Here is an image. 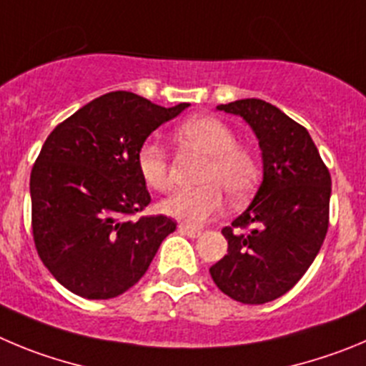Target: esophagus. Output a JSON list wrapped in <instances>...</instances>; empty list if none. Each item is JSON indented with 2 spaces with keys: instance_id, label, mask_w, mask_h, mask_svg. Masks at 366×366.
Listing matches in <instances>:
<instances>
[{
  "instance_id": "34e87169",
  "label": "esophagus",
  "mask_w": 366,
  "mask_h": 366,
  "mask_svg": "<svg viewBox=\"0 0 366 366\" xmlns=\"http://www.w3.org/2000/svg\"><path fill=\"white\" fill-rule=\"evenodd\" d=\"M179 229H180V233L182 234H186V237H189V238H199L200 234H202V231L200 229H194V227H189V225H179Z\"/></svg>"
}]
</instances>
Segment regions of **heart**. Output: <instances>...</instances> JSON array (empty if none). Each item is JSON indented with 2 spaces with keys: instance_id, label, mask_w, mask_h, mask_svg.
<instances>
[{
  "instance_id": "heart-1",
  "label": "heart",
  "mask_w": 366,
  "mask_h": 366,
  "mask_svg": "<svg viewBox=\"0 0 366 366\" xmlns=\"http://www.w3.org/2000/svg\"><path fill=\"white\" fill-rule=\"evenodd\" d=\"M175 135L182 144L206 155L199 175L200 187L179 191L160 206L164 214L184 225L206 224L225 204V194L234 204L249 199L260 179V164L252 152L237 142V133L213 115H197L177 126ZM137 172L144 184L159 193L172 189V167L159 142L146 141L135 155Z\"/></svg>"
}]
</instances>
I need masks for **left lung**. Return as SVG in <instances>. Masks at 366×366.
Returning <instances> with one entry per match:
<instances>
[{
  "label": "left lung",
  "mask_w": 366,
  "mask_h": 366,
  "mask_svg": "<svg viewBox=\"0 0 366 366\" xmlns=\"http://www.w3.org/2000/svg\"><path fill=\"white\" fill-rule=\"evenodd\" d=\"M218 110L244 117L256 133L264 180L251 206L222 229L227 254L209 272L224 295L262 305L291 291L322 249L332 180L309 132L271 102L240 99Z\"/></svg>",
  "instance_id": "8db88e82"
}]
</instances>
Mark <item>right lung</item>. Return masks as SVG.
Segmentation results:
<instances>
[{
    "mask_svg": "<svg viewBox=\"0 0 366 366\" xmlns=\"http://www.w3.org/2000/svg\"><path fill=\"white\" fill-rule=\"evenodd\" d=\"M187 102L162 108L132 92L84 104L46 137L32 173V234L54 278L86 300H110L144 276L172 218L128 217L152 202L135 155Z\"/></svg>",
    "mask_w": 366,
    "mask_h": 366,
    "instance_id": "1",
    "label": "right lung"
}]
</instances>
